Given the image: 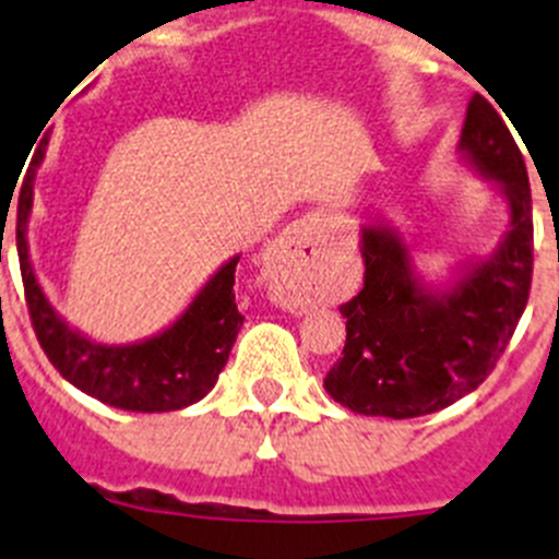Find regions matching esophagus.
Here are the masks:
<instances>
[{
  "label": "esophagus",
  "mask_w": 559,
  "mask_h": 559,
  "mask_svg": "<svg viewBox=\"0 0 559 559\" xmlns=\"http://www.w3.org/2000/svg\"><path fill=\"white\" fill-rule=\"evenodd\" d=\"M316 254V221L302 218L296 221L274 246V257L283 263H296V260H308Z\"/></svg>",
  "instance_id": "1"
}]
</instances>
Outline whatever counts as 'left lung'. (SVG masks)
<instances>
[{"instance_id": "left-lung-1", "label": "left lung", "mask_w": 559, "mask_h": 559, "mask_svg": "<svg viewBox=\"0 0 559 559\" xmlns=\"http://www.w3.org/2000/svg\"><path fill=\"white\" fill-rule=\"evenodd\" d=\"M462 151L510 195L501 251L442 296L414 283L406 246L364 229V288L341 305L347 344L324 374L335 403L369 417L408 419L448 408L490 378L530 302L535 229L521 147L490 100L473 95Z\"/></svg>"}]
</instances>
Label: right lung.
<instances>
[{
    "label": "right lung",
    "mask_w": 559,
    "mask_h": 559,
    "mask_svg": "<svg viewBox=\"0 0 559 559\" xmlns=\"http://www.w3.org/2000/svg\"><path fill=\"white\" fill-rule=\"evenodd\" d=\"M41 153L33 167L38 165ZM33 173L24 179L16 215V249L27 313L49 364L81 392L126 412H179L199 403L218 380L243 324L235 302L237 260L226 263L195 296L179 322L133 347H103L83 338L52 313L27 260V218L33 206Z\"/></svg>",
    "instance_id": "right-lung-1"
}]
</instances>
